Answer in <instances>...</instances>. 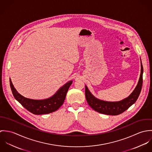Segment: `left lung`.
Returning a JSON list of instances; mask_svg holds the SVG:
<instances>
[{"label": "left lung", "instance_id": "8db88e82", "mask_svg": "<svg viewBox=\"0 0 152 152\" xmlns=\"http://www.w3.org/2000/svg\"><path fill=\"white\" fill-rule=\"evenodd\" d=\"M143 68L141 63V73L139 81L133 92L130 95L119 102H107L98 99L94 97L86 86V97L89 105L95 111L105 115H119L132 105L137 99L141 92L143 84Z\"/></svg>", "mask_w": 152, "mask_h": 152}]
</instances>
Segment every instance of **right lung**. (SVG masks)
Returning <instances> with one entry per match:
<instances>
[{
	"label": "right lung",
	"instance_id": "obj_1",
	"mask_svg": "<svg viewBox=\"0 0 152 152\" xmlns=\"http://www.w3.org/2000/svg\"><path fill=\"white\" fill-rule=\"evenodd\" d=\"M72 81H69L60 88L51 98L43 100L31 99L23 96L18 92L10 79V86L15 99L22 106L34 115L50 113L57 110L64 103L67 91Z\"/></svg>",
	"mask_w": 152,
	"mask_h": 152
}]
</instances>
